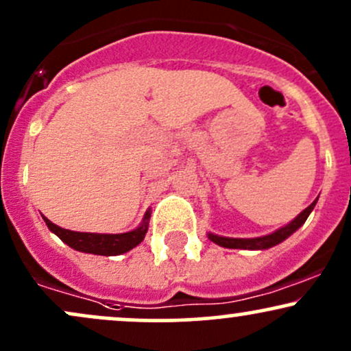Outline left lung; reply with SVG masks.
<instances>
[{"label": "left lung", "instance_id": "obj_1", "mask_svg": "<svg viewBox=\"0 0 351 351\" xmlns=\"http://www.w3.org/2000/svg\"><path fill=\"white\" fill-rule=\"evenodd\" d=\"M319 199V197H317ZM317 199H315L309 208L302 210L299 216H296L286 226L280 227L278 230L271 232L268 235H261V237H253V239H234V237H223V235L213 234V232H208V239L210 242L221 245L223 248H240V250H267V248H271L274 245L285 242L286 239L291 237V235L296 232L299 227L302 226L304 222L307 221L309 214L314 210L315 204H317Z\"/></svg>", "mask_w": 351, "mask_h": 351}]
</instances>
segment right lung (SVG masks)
I'll use <instances>...</instances> for the list:
<instances>
[{
	"label": "right lung",
	"instance_id": "1",
	"mask_svg": "<svg viewBox=\"0 0 351 351\" xmlns=\"http://www.w3.org/2000/svg\"><path fill=\"white\" fill-rule=\"evenodd\" d=\"M150 209L147 210L142 222L138 223L137 229L124 232V234H93V232H75L69 229H62L57 223L50 222L47 217L42 216L44 222L47 223L50 232H53L63 243L73 248L77 252L91 253V255L103 256H116L122 253L132 250L138 243L145 239L147 230H149Z\"/></svg>",
	"mask_w": 351,
	"mask_h": 351
}]
</instances>
